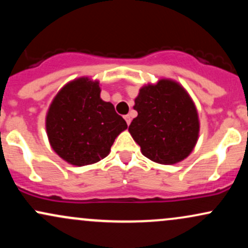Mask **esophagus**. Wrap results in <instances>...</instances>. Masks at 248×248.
<instances>
[{"instance_id":"34e87169","label":"esophagus","mask_w":248,"mask_h":248,"mask_svg":"<svg viewBox=\"0 0 248 248\" xmlns=\"http://www.w3.org/2000/svg\"><path fill=\"white\" fill-rule=\"evenodd\" d=\"M124 120H126L127 124H128V126H129L130 121H132V119H130V115H124Z\"/></svg>"}]
</instances>
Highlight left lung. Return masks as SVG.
<instances>
[{
  "mask_svg": "<svg viewBox=\"0 0 248 248\" xmlns=\"http://www.w3.org/2000/svg\"><path fill=\"white\" fill-rule=\"evenodd\" d=\"M134 109L138 116L128 130L146 157L175 164L190 155L198 139L199 121L195 104L181 85L161 79L142 87Z\"/></svg>",
  "mask_w": 248,
  "mask_h": 248,
  "instance_id": "left-lung-1",
  "label": "left lung"
}]
</instances>
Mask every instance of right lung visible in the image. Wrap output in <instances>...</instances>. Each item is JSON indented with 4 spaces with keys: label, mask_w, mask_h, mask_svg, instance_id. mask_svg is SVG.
I'll use <instances>...</instances> for the list:
<instances>
[{
    "label": "right lung",
    "mask_w": 248,
    "mask_h": 248,
    "mask_svg": "<svg viewBox=\"0 0 248 248\" xmlns=\"http://www.w3.org/2000/svg\"><path fill=\"white\" fill-rule=\"evenodd\" d=\"M127 128L110 102L101 100L98 81L79 78L65 85L46 115L52 149L73 166H87L109 154L115 138Z\"/></svg>",
    "instance_id": "add662e5"
}]
</instances>
